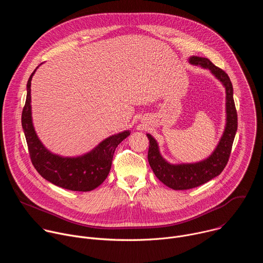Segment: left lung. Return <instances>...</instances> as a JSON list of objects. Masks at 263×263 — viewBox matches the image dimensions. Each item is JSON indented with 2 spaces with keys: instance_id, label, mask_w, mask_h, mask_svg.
I'll list each match as a JSON object with an SVG mask.
<instances>
[{
  "instance_id": "8db88e82",
  "label": "left lung",
  "mask_w": 263,
  "mask_h": 263,
  "mask_svg": "<svg viewBox=\"0 0 263 263\" xmlns=\"http://www.w3.org/2000/svg\"><path fill=\"white\" fill-rule=\"evenodd\" d=\"M190 63L208 68L226 89V112L227 122L222 136L212 154L196 163L171 164L162 158L157 141L151 134H146L149 145L147 160L155 176L170 189L175 191L191 190L198 187L218 176L226 167L232 149V144L237 131V112L233 99V86L226 71L215 66L209 59L192 56Z\"/></svg>"
}]
</instances>
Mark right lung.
Segmentation results:
<instances>
[{
    "label": "right lung",
    "mask_w": 263,
    "mask_h": 263,
    "mask_svg": "<svg viewBox=\"0 0 263 263\" xmlns=\"http://www.w3.org/2000/svg\"><path fill=\"white\" fill-rule=\"evenodd\" d=\"M35 70L27 83V98L22 114V126L32 164L43 178L56 186L73 192H90L107 178L116 148L130 135V131L106 138L92 151L79 157H61L51 153L40 140L32 123L31 80Z\"/></svg>",
    "instance_id": "obj_1"
}]
</instances>
